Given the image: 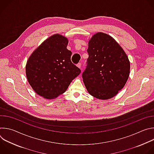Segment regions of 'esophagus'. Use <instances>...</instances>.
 Segmentation results:
<instances>
[{
    "instance_id": "esophagus-1",
    "label": "esophagus",
    "mask_w": 154,
    "mask_h": 154,
    "mask_svg": "<svg viewBox=\"0 0 154 154\" xmlns=\"http://www.w3.org/2000/svg\"><path fill=\"white\" fill-rule=\"evenodd\" d=\"M77 66L79 68H81V66H82V65H81V63H78L77 64Z\"/></svg>"
}]
</instances>
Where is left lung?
<instances>
[{
  "label": "left lung",
  "mask_w": 154,
  "mask_h": 154,
  "mask_svg": "<svg viewBox=\"0 0 154 154\" xmlns=\"http://www.w3.org/2000/svg\"><path fill=\"white\" fill-rule=\"evenodd\" d=\"M87 51L89 57L82 77L88 92L101 100L113 97L129 77L130 64L127 54L113 37L102 32L91 37Z\"/></svg>",
  "instance_id": "obj_1"
}]
</instances>
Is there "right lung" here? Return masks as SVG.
Instances as JSON below:
<instances>
[{"label": "right lung", "mask_w": 154, "mask_h": 154, "mask_svg": "<svg viewBox=\"0 0 154 154\" xmlns=\"http://www.w3.org/2000/svg\"><path fill=\"white\" fill-rule=\"evenodd\" d=\"M68 39L55 34L44 41L32 52L26 66L27 80L40 96L53 99L63 94L81 71L71 60L66 48Z\"/></svg>", "instance_id": "add662e5"}]
</instances>
